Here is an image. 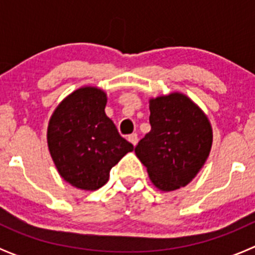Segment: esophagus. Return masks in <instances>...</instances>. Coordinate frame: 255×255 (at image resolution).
I'll return each mask as SVG.
<instances>
[{
	"instance_id": "esophagus-1",
	"label": "esophagus",
	"mask_w": 255,
	"mask_h": 255,
	"mask_svg": "<svg viewBox=\"0 0 255 255\" xmlns=\"http://www.w3.org/2000/svg\"><path fill=\"white\" fill-rule=\"evenodd\" d=\"M128 140H129L132 145H136V143H138V135L135 134V132L134 134H130L129 136H128Z\"/></svg>"
}]
</instances>
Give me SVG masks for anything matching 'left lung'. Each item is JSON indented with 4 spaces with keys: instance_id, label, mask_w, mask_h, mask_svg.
Returning a JSON list of instances; mask_svg holds the SVG:
<instances>
[{
    "instance_id": "1",
    "label": "left lung",
    "mask_w": 255,
    "mask_h": 255,
    "mask_svg": "<svg viewBox=\"0 0 255 255\" xmlns=\"http://www.w3.org/2000/svg\"><path fill=\"white\" fill-rule=\"evenodd\" d=\"M150 131L135 147L150 181L162 191L186 186L208 158L213 132L208 117L182 93L149 100Z\"/></svg>"
}]
</instances>
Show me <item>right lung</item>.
<instances>
[{"label": "right lung", "mask_w": 255, "mask_h": 255, "mask_svg": "<svg viewBox=\"0 0 255 255\" xmlns=\"http://www.w3.org/2000/svg\"><path fill=\"white\" fill-rule=\"evenodd\" d=\"M107 96L83 87L65 98L49 119L47 143L61 177L82 190H97L110 171L134 149L105 112Z\"/></svg>", "instance_id": "1"}]
</instances>
